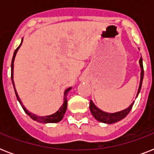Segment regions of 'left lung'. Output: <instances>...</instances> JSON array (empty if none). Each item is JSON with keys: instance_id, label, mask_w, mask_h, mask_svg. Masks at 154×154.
<instances>
[{"instance_id": "8db88e82", "label": "left lung", "mask_w": 154, "mask_h": 154, "mask_svg": "<svg viewBox=\"0 0 154 154\" xmlns=\"http://www.w3.org/2000/svg\"><path fill=\"white\" fill-rule=\"evenodd\" d=\"M139 65H140V68H141V78H140V84H139L138 90H137V93L136 97H137L139 93H140V90L141 89V85H142V81H143L144 77L143 63H142V58L141 57L140 58V60H139ZM134 104V101H133L131 105H129V107L125 109L111 113V112H105V111H102L101 109H100L98 107H97L96 105H95V104L93 102V101L90 100L89 109H90L92 115L94 116V118L97 121L102 122V123H105V124H112V123H115V122H119V121H121V120H122L123 118L126 117L128 113L130 112V110H131Z\"/></svg>"}]
</instances>
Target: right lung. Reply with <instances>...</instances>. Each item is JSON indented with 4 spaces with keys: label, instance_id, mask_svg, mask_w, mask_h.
<instances>
[{
    "label": "right lung",
    "instance_id": "obj_1",
    "mask_svg": "<svg viewBox=\"0 0 154 154\" xmlns=\"http://www.w3.org/2000/svg\"><path fill=\"white\" fill-rule=\"evenodd\" d=\"M23 42V37L22 40H21V43L19 46L17 47V49H16L14 53H13V59H12V64H11V79H12V82H13V88H14V91H15L16 96H17V98L18 101L21 105V107L24 109L25 112H26V114H28L29 116L32 120H34L36 122H40V123H45V124H46V123H57V122H60L61 120L63 119V117H64V115H65V112H66V109H67V95L69 93V91L72 89V87H69V88H68L65 90L64 92V98H63V104L62 105L60 106V109L57 111L56 112L53 113L51 115H48V116H37V115L34 114V113H32L31 112H29V110L25 107V105H23L22 101L20 100V98L18 96L17 92V89H16L15 87V84H14V80H13V69H14V60H15L16 55H17V53L18 49H20V45L22 44Z\"/></svg>",
    "mask_w": 154,
    "mask_h": 154
}]
</instances>
